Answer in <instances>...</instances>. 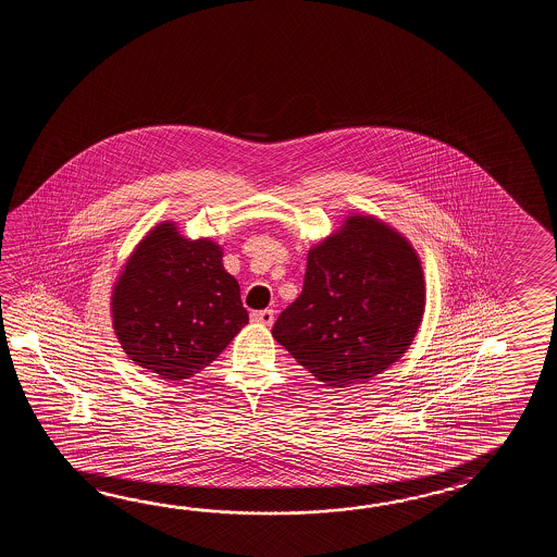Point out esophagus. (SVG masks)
I'll use <instances>...</instances> for the list:
<instances>
[{
  "label": "esophagus",
  "instance_id": "1",
  "mask_svg": "<svg viewBox=\"0 0 557 557\" xmlns=\"http://www.w3.org/2000/svg\"><path fill=\"white\" fill-rule=\"evenodd\" d=\"M250 319L259 324H264V326H271L274 322V312L273 310H257L250 314Z\"/></svg>",
  "mask_w": 557,
  "mask_h": 557
}]
</instances>
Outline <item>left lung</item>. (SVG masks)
<instances>
[{"mask_svg":"<svg viewBox=\"0 0 557 557\" xmlns=\"http://www.w3.org/2000/svg\"><path fill=\"white\" fill-rule=\"evenodd\" d=\"M424 308V271L410 240L374 214L352 213L308 250L302 293L273 336L314 379L348 388L406 355Z\"/></svg>","mask_w":557,"mask_h":557,"instance_id":"1","label":"left lung"}]
</instances>
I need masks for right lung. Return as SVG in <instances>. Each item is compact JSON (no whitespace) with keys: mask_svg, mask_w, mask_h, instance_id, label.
<instances>
[{"mask_svg":"<svg viewBox=\"0 0 557 557\" xmlns=\"http://www.w3.org/2000/svg\"><path fill=\"white\" fill-rule=\"evenodd\" d=\"M123 352L159 379H190L209 367L249 322L223 247L187 238L163 221L137 243L111 290Z\"/></svg>","mask_w":557,"mask_h":557,"instance_id":"right-lung-1","label":"right lung"}]
</instances>
